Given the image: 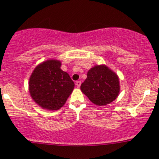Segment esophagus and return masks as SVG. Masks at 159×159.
Instances as JSON below:
<instances>
[{"instance_id":"obj_1","label":"esophagus","mask_w":159,"mask_h":159,"mask_svg":"<svg viewBox=\"0 0 159 159\" xmlns=\"http://www.w3.org/2000/svg\"><path fill=\"white\" fill-rule=\"evenodd\" d=\"M76 87L79 88L80 86H81V81H76Z\"/></svg>"}]
</instances>
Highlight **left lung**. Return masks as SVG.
I'll return each mask as SVG.
<instances>
[{
  "label": "left lung",
  "instance_id": "8db88e82",
  "mask_svg": "<svg viewBox=\"0 0 159 159\" xmlns=\"http://www.w3.org/2000/svg\"><path fill=\"white\" fill-rule=\"evenodd\" d=\"M81 91L97 106H105L117 98L120 86L115 72L106 65H96L87 73V78L80 86Z\"/></svg>",
  "mask_w": 159,
  "mask_h": 159
}]
</instances>
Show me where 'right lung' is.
<instances>
[{
	"label": "right lung",
	"mask_w": 159,
	"mask_h": 159,
	"mask_svg": "<svg viewBox=\"0 0 159 159\" xmlns=\"http://www.w3.org/2000/svg\"><path fill=\"white\" fill-rule=\"evenodd\" d=\"M60 66L59 60H46L34 69L29 80L31 97L44 109H60L74 89L70 75Z\"/></svg>",
	"instance_id": "1"
}]
</instances>
